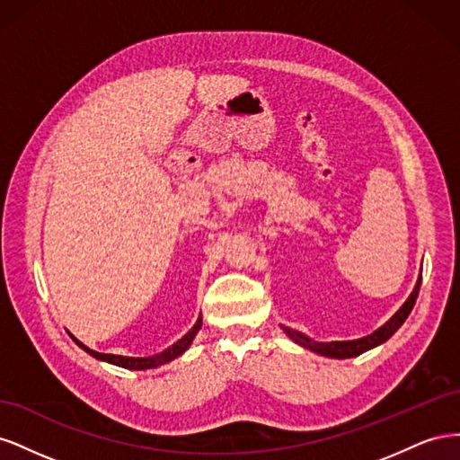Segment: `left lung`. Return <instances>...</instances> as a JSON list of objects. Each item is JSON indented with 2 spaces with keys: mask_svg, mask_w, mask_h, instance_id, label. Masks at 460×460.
Segmentation results:
<instances>
[{
  "mask_svg": "<svg viewBox=\"0 0 460 460\" xmlns=\"http://www.w3.org/2000/svg\"><path fill=\"white\" fill-rule=\"evenodd\" d=\"M420 284H422V276L419 278V282H416L412 294L409 296V299L402 303V307L387 320V323L378 328L376 332H372L370 336L367 338H360V340H353V341H328V343H323V341H313L309 340L305 333L297 332V330H291L288 326H282L284 332L288 333V336L294 340L296 343L307 347V349L314 351V353H320L324 357H333V358H349V357H357V355H363L365 351L372 349V347L380 345L384 341H387L389 338L394 336V333L401 328V324L405 323L407 316L411 314L414 303H416V297H419V291H420Z\"/></svg>",
  "mask_w": 460,
  "mask_h": 460,
  "instance_id": "obj_1",
  "label": "left lung"
}]
</instances>
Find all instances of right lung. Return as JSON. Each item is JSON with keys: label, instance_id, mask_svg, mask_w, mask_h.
<instances>
[{"label": "right lung", "instance_id": "add662e5", "mask_svg": "<svg viewBox=\"0 0 460 460\" xmlns=\"http://www.w3.org/2000/svg\"><path fill=\"white\" fill-rule=\"evenodd\" d=\"M199 328H201V318L198 320L196 326H193L182 340H178L172 347H169V349L163 351V353H159V355H155V357H144V358L122 357V355H109V353H97V351L90 349V347H86V345L82 343V341H78V340H75V338H73V340L82 347V349H84L86 353H90V355H92V357H95V358L107 360V363H111V365H117V367L128 368V370H146V368H155V367H161V365H164V363H169V360L176 358L178 355H182V353L188 349V347H190V343H191L193 336H196V333L199 332Z\"/></svg>", "mask_w": 460, "mask_h": 460}]
</instances>
